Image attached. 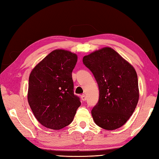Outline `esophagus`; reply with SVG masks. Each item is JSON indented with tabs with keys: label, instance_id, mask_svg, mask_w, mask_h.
<instances>
[{
	"label": "esophagus",
	"instance_id": "1",
	"mask_svg": "<svg viewBox=\"0 0 159 159\" xmlns=\"http://www.w3.org/2000/svg\"><path fill=\"white\" fill-rule=\"evenodd\" d=\"M81 100L83 101V102H85V101L86 100V97H85V95H82L81 96Z\"/></svg>",
	"mask_w": 159,
	"mask_h": 159
}]
</instances>
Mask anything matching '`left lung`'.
Here are the masks:
<instances>
[{
	"label": "left lung",
	"instance_id": "1",
	"mask_svg": "<svg viewBox=\"0 0 159 159\" xmlns=\"http://www.w3.org/2000/svg\"><path fill=\"white\" fill-rule=\"evenodd\" d=\"M83 63L92 72L99 88V100L91 110L96 125L107 130L123 126L139 101L138 78L133 67L111 48L85 56Z\"/></svg>",
	"mask_w": 159,
	"mask_h": 159
}]
</instances>
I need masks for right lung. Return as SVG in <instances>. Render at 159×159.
Here are the masks:
<instances>
[{
	"label": "right lung",
	"mask_w": 159,
	"mask_h": 159,
	"mask_svg": "<svg viewBox=\"0 0 159 159\" xmlns=\"http://www.w3.org/2000/svg\"><path fill=\"white\" fill-rule=\"evenodd\" d=\"M78 56L69 51L56 50L31 71L28 102L40 124L58 130L72 122L80 99L74 93L72 71Z\"/></svg>",
	"instance_id": "1"
}]
</instances>
